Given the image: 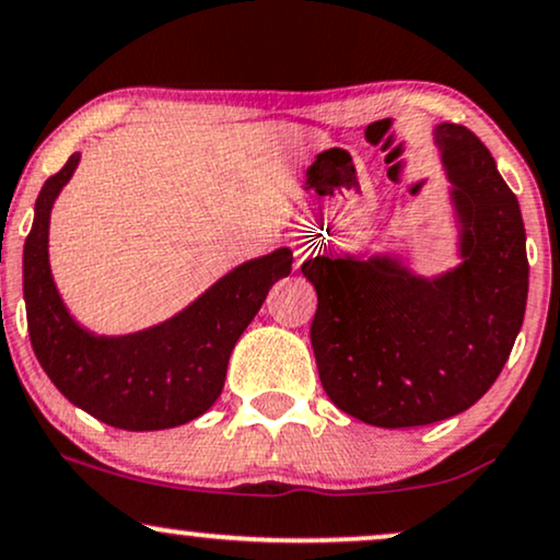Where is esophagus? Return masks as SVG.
<instances>
[{
	"label": "esophagus",
	"instance_id": "esophagus-1",
	"mask_svg": "<svg viewBox=\"0 0 560 560\" xmlns=\"http://www.w3.org/2000/svg\"><path fill=\"white\" fill-rule=\"evenodd\" d=\"M310 250H313V247H310L305 240H298V242H294V258H298V262H302V260H307V255H310Z\"/></svg>",
	"mask_w": 560,
	"mask_h": 560
}]
</instances>
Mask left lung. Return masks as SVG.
Listing matches in <instances>:
<instances>
[{"instance_id": "1", "label": "left lung", "mask_w": 560, "mask_h": 560, "mask_svg": "<svg viewBox=\"0 0 560 560\" xmlns=\"http://www.w3.org/2000/svg\"><path fill=\"white\" fill-rule=\"evenodd\" d=\"M459 258L425 279L394 255H318L310 341L328 399L375 428H417L469 409L493 386L524 320L527 234L516 195L467 127L433 130Z\"/></svg>"}]
</instances>
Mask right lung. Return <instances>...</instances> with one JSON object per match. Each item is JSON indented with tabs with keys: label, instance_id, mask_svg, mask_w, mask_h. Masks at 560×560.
Wrapping results in <instances>:
<instances>
[{
	"label": "right lung",
	"instance_id": "1",
	"mask_svg": "<svg viewBox=\"0 0 560 560\" xmlns=\"http://www.w3.org/2000/svg\"><path fill=\"white\" fill-rule=\"evenodd\" d=\"M72 153L36 198L23 247V298L33 352L54 386L88 415L122 430H166L221 396L226 365L268 289L292 271V250L260 255L221 276L174 318L125 336H98L72 318L49 266L51 206L78 170Z\"/></svg>",
	"mask_w": 560,
	"mask_h": 560
}]
</instances>
